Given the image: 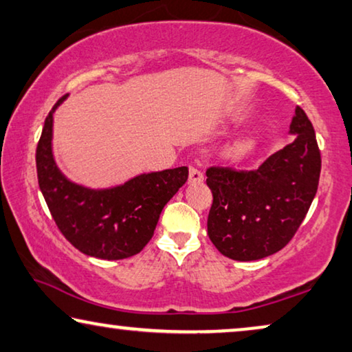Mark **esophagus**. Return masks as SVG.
I'll return each instance as SVG.
<instances>
[{"instance_id":"obj_1","label":"esophagus","mask_w":352,"mask_h":352,"mask_svg":"<svg viewBox=\"0 0 352 352\" xmlns=\"http://www.w3.org/2000/svg\"><path fill=\"white\" fill-rule=\"evenodd\" d=\"M204 180V174L201 169L191 166L190 167V183H201Z\"/></svg>"}]
</instances>
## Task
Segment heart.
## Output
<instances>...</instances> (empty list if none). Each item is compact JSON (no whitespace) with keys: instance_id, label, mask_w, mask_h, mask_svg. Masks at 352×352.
Listing matches in <instances>:
<instances>
[{"instance_id":"b5f03b06","label":"heart","mask_w":352,"mask_h":352,"mask_svg":"<svg viewBox=\"0 0 352 352\" xmlns=\"http://www.w3.org/2000/svg\"><path fill=\"white\" fill-rule=\"evenodd\" d=\"M248 151H250V144L242 140V142H237L232 148H230V155H232L234 158H242V156L248 153Z\"/></svg>"}]
</instances>
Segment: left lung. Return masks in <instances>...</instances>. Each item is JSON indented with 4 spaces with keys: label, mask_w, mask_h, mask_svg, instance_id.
<instances>
[{
    "label": "left lung",
    "mask_w": 352,
    "mask_h": 352,
    "mask_svg": "<svg viewBox=\"0 0 352 352\" xmlns=\"http://www.w3.org/2000/svg\"><path fill=\"white\" fill-rule=\"evenodd\" d=\"M294 142L256 169L208 167L213 204L207 232L219 253L234 261H258L291 242L318 191L321 151L310 120L296 107Z\"/></svg>",
    "instance_id": "obj_1"
}]
</instances>
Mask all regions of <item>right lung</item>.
<instances>
[{
    "label": "right lung",
    "mask_w": 352,
    "mask_h": 352,
    "mask_svg": "<svg viewBox=\"0 0 352 352\" xmlns=\"http://www.w3.org/2000/svg\"><path fill=\"white\" fill-rule=\"evenodd\" d=\"M66 96L47 115L36 148L41 192L61 234L78 251L107 261L131 258L153 237L162 208L188 180V167L140 174L104 190L67 180L52 151L54 112Z\"/></svg>",
    "instance_id": "1"
}]
</instances>
